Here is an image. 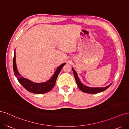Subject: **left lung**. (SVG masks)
I'll return each instance as SVG.
<instances>
[{"label":"left lung","instance_id":"obj_1","mask_svg":"<svg viewBox=\"0 0 129 129\" xmlns=\"http://www.w3.org/2000/svg\"><path fill=\"white\" fill-rule=\"evenodd\" d=\"M72 70H73L74 77H75V79L78 87L79 88V89L82 91H83L84 92L88 93H99V92L105 90L107 89L112 84L111 83L110 84L108 85V86L105 87H89L86 86V85H85L82 83H81V82L80 81L79 77H78L77 73L75 72V71L74 70V69L73 67H72Z\"/></svg>","mask_w":129,"mask_h":129}]
</instances>
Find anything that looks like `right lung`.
Masks as SVG:
<instances>
[{
    "mask_svg": "<svg viewBox=\"0 0 129 129\" xmlns=\"http://www.w3.org/2000/svg\"><path fill=\"white\" fill-rule=\"evenodd\" d=\"M65 64L66 63H64L58 66L55 73H54V75L47 81L42 83L33 82V81L22 77L19 74L17 67L16 60H15V50H14L13 67L15 75L17 78L19 83L22 85V86L25 88L27 91L32 93L41 94V93H46L51 90L55 85L58 75L59 74L61 70Z\"/></svg>",
    "mask_w": 129,
    "mask_h": 129,
    "instance_id": "obj_1",
    "label": "right lung"
}]
</instances>
